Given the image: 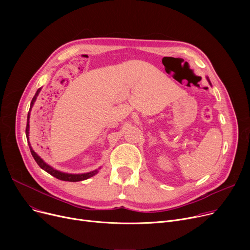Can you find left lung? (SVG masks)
<instances>
[{
  "mask_svg": "<svg viewBox=\"0 0 250 250\" xmlns=\"http://www.w3.org/2000/svg\"><path fill=\"white\" fill-rule=\"evenodd\" d=\"M208 83H209V84H211V82H209V80H208Z\"/></svg>",
  "mask_w": 250,
  "mask_h": 250,
  "instance_id": "8db88e82",
  "label": "left lung"
}]
</instances>
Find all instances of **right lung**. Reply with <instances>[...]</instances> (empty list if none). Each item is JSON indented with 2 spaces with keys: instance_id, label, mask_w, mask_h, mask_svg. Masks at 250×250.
<instances>
[{
  "instance_id": "add662e5",
  "label": "right lung",
  "mask_w": 250,
  "mask_h": 250,
  "mask_svg": "<svg viewBox=\"0 0 250 250\" xmlns=\"http://www.w3.org/2000/svg\"><path fill=\"white\" fill-rule=\"evenodd\" d=\"M39 91H41V88H39V89L36 91V93H35L34 97L32 98L30 107H31L32 105H33L34 101L36 100V97H37V95H38V93H39ZM27 120L29 121V112H28ZM25 132H26V137L28 138V132H29V122L27 123V125H26V130H25ZM28 145H29L30 152H31V154H32V156H33V158H34V160L36 161V163L38 164V166L41 167L42 169H43L44 171H46L47 173H49L50 175L55 176L56 178H58V179H60V180H63V181H72V182L81 181V180H85V179H87V178H89V177H91V176L95 175V174L98 172L97 170H94V171L89 172V173H84V174H68V173H62V172H60V171H58V170H56V169H54L52 167H50L49 165H47L45 162H43V160L41 158V157H39V156H38V155H37V154L32 150V148L30 147L29 141H28Z\"/></svg>"
}]
</instances>
